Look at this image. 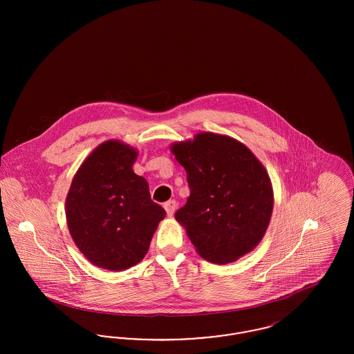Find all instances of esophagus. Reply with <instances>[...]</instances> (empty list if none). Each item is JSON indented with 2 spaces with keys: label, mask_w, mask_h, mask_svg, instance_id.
Segmentation results:
<instances>
[{
  "label": "esophagus",
  "mask_w": 354,
  "mask_h": 354,
  "mask_svg": "<svg viewBox=\"0 0 354 354\" xmlns=\"http://www.w3.org/2000/svg\"><path fill=\"white\" fill-rule=\"evenodd\" d=\"M165 209H166L169 216H172L175 209H176V202L175 201H169V202L165 203Z\"/></svg>",
  "instance_id": "obj_1"
}]
</instances>
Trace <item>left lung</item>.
Instances as JSON below:
<instances>
[{
	"label": "left lung",
	"instance_id": "obj_1",
	"mask_svg": "<svg viewBox=\"0 0 354 354\" xmlns=\"http://www.w3.org/2000/svg\"><path fill=\"white\" fill-rule=\"evenodd\" d=\"M185 167L189 196L176 211L196 252L227 264L251 252L270 225L273 189L251 150L227 135L201 133L171 146Z\"/></svg>",
	"mask_w": 354,
	"mask_h": 354
}]
</instances>
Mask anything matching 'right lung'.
I'll return each mask as SVG.
<instances>
[{"instance_id": "1", "label": "right lung", "mask_w": 354, "mask_h": 354, "mask_svg": "<svg viewBox=\"0 0 354 354\" xmlns=\"http://www.w3.org/2000/svg\"><path fill=\"white\" fill-rule=\"evenodd\" d=\"M138 151L119 140H106L91 152L66 198L68 231L94 266L123 270L149 251L166 211L151 201L149 183L136 175Z\"/></svg>"}]
</instances>
